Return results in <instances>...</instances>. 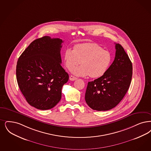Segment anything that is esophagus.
Masks as SVG:
<instances>
[{"label": "esophagus", "instance_id": "34e87169", "mask_svg": "<svg viewBox=\"0 0 151 151\" xmlns=\"http://www.w3.org/2000/svg\"><path fill=\"white\" fill-rule=\"evenodd\" d=\"M76 79H77V78L73 76V75H71V76H70V80H71V81H74V80H76Z\"/></svg>", "mask_w": 151, "mask_h": 151}]
</instances>
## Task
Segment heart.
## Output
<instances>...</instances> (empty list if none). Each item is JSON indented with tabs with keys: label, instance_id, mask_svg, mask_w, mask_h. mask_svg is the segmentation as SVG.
I'll use <instances>...</instances> for the list:
<instances>
[{
	"label": "heart",
	"instance_id": "heart-1",
	"mask_svg": "<svg viewBox=\"0 0 151 151\" xmlns=\"http://www.w3.org/2000/svg\"><path fill=\"white\" fill-rule=\"evenodd\" d=\"M65 64L67 68L80 76L90 75L92 78L103 76L107 71L112 61V55L109 51L103 50L96 43H81L75 45L73 49L67 48L64 52Z\"/></svg>",
	"mask_w": 151,
	"mask_h": 151
}]
</instances>
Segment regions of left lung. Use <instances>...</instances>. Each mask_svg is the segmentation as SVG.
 <instances>
[{
    "label": "left lung",
    "instance_id": "obj_1",
    "mask_svg": "<svg viewBox=\"0 0 151 151\" xmlns=\"http://www.w3.org/2000/svg\"><path fill=\"white\" fill-rule=\"evenodd\" d=\"M115 60L101 77L88 83L85 99L91 109L98 111L114 108L128 91L133 66L128 55L119 44H115Z\"/></svg>",
    "mask_w": 151,
    "mask_h": 151
}]
</instances>
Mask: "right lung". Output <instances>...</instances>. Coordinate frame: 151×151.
<instances>
[{
	"mask_svg": "<svg viewBox=\"0 0 151 151\" xmlns=\"http://www.w3.org/2000/svg\"><path fill=\"white\" fill-rule=\"evenodd\" d=\"M60 38L43 36L33 41L18 58L16 78L28 103L41 110L60 101L62 88L69 76L61 66Z\"/></svg>",
	"mask_w": 151,
	"mask_h": 151,
	"instance_id": "add662e5",
	"label": "right lung"
}]
</instances>
